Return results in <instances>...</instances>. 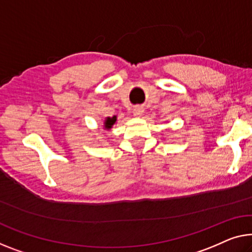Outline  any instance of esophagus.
<instances>
[{
  "label": "esophagus",
  "instance_id": "esophagus-1",
  "mask_svg": "<svg viewBox=\"0 0 252 252\" xmlns=\"http://www.w3.org/2000/svg\"><path fill=\"white\" fill-rule=\"evenodd\" d=\"M144 113V108L140 107V106H136L133 108V115L136 116V118H140V116Z\"/></svg>",
  "mask_w": 252,
  "mask_h": 252
}]
</instances>
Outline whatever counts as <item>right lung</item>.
<instances>
[{"instance_id": "add662e5", "label": "right lung", "mask_w": 252, "mask_h": 252, "mask_svg": "<svg viewBox=\"0 0 252 252\" xmlns=\"http://www.w3.org/2000/svg\"><path fill=\"white\" fill-rule=\"evenodd\" d=\"M116 122V116H112V118H110V116H107L106 119L104 120V129L105 130H111L112 126H114V123Z\"/></svg>"}]
</instances>
